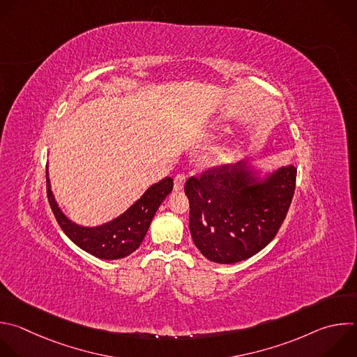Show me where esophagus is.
<instances>
[{
	"instance_id": "esophagus-1",
	"label": "esophagus",
	"mask_w": 357,
	"mask_h": 357,
	"mask_svg": "<svg viewBox=\"0 0 357 357\" xmlns=\"http://www.w3.org/2000/svg\"><path fill=\"white\" fill-rule=\"evenodd\" d=\"M185 181H186V175L183 172L176 174L175 178H174V189L175 190H182L183 185H185Z\"/></svg>"
}]
</instances>
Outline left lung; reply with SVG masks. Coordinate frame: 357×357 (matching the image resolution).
I'll return each mask as SVG.
<instances>
[{
	"label": "left lung",
	"instance_id": "obj_1",
	"mask_svg": "<svg viewBox=\"0 0 357 357\" xmlns=\"http://www.w3.org/2000/svg\"><path fill=\"white\" fill-rule=\"evenodd\" d=\"M297 168L283 167L252 183L244 162L207 168L185 183L196 248L217 264H235L264 250L282 227L296 190Z\"/></svg>",
	"mask_w": 357,
	"mask_h": 357
}]
</instances>
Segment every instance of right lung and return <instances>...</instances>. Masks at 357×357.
<instances>
[{
    "label": "right lung",
    "mask_w": 357,
    "mask_h": 357,
    "mask_svg": "<svg viewBox=\"0 0 357 357\" xmlns=\"http://www.w3.org/2000/svg\"><path fill=\"white\" fill-rule=\"evenodd\" d=\"M47 200L52 211L68 238L85 252L100 259H122L135 252L143 243L155 211L174 188L172 178L153 185L128 211L99 227H79L71 222L59 208L46 176Z\"/></svg>",
    "instance_id": "1"
}]
</instances>
